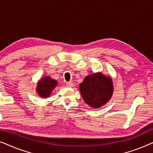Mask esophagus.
<instances>
[{
    "mask_svg": "<svg viewBox=\"0 0 153 153\" xmlns=\"http://www.w3.org/2000/svg\"><path fill=\"white\" fill-rule=\"evenodd\" d=\"M66 85L68 87H70V88H72L74 85V83L72 82V81H69V82H67L66 83Z\"/></svg>",
    "mask_w": 153,
    "mask_h": 153,
    "instance_id": "esophagus-1",
    "label": "esophagus"
}]
</instances>
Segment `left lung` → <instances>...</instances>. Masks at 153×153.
<instances>
[{
    "instance_id": "left-lung-1",
    "label": "left lung",
    "mask_w": 153,
    "mask_h": 153,
    "mask_svg": "<svg viewBox=\"0 0 153 153\" xmlns=\"http://www.w3.org/2000/svg\"><path fill=\"white\" fill-rule=\"evenodd\" d=\"M81 95L85 103L99 108L111 99L114 91L111 79L101 73L88 75L79 85Z\"/></svg>"
}]
</instances>
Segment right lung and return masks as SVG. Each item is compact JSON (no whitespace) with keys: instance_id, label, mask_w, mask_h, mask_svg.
Returning <instances> with one entry per match:
<instances>
[{"instance_id":"right-lung-1","label":"right lung","mask_w":153,"mask_h":153,"mask_svg":"<svg viewBox=\"0 0 153 153\" xmlns=\"http://www.w3.org/2000/svg\"><path fill=\"white\" fill-rule=\"evenodd\" d=\"M57 81L51 79V77L45 76L37 84V92L40 97H47L51 94V91L57 85Z\"/></svg>"}]
</instances>
